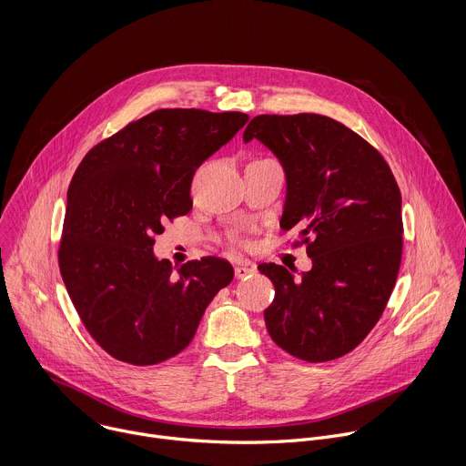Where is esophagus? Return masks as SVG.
Here are the masks:
<instances>
[{
  "label": "esophagus",
  "mask_w": 466,
  "mask_h": 466,
  "mask_svg": "<svg viewBox=\"0 0 466 466\" xmlns=\"http://www.w3.org/2000/svg\"><path fill=\"white\" fill-rule=\"evenodd\" d=\"M254 273H256V265L254 263H239V265H236V269H234V275H236L238 280H243V279H247V277H250Z\"/></svg>",
  "instance_id": "esophagus-1"
}]
</instances>
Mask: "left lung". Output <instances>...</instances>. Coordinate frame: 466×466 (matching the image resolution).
I'll use <instances>...</instances> for the list:
<instances>
[{
    "instance_id": "1",
    "label": "left lung",
    "mask_w": 466,
    "mask_h": 466,
    "mask_svg": "<svg viewBox=\"0 0 466 466\" xmlns=\"http://www.w3.org/2000/svg\"><path fill=\"white\" fill-rule=\"evenodd\" d=\"M282 164L284 230L300 228L313 268L295 279L261 263L275 299L263 311L271 339L320 363L354 350L381 317L402 258V197L383 157L343 123L320 114L256 116L243 142Z\"/></svg>"
}]
</instances>
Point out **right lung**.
Here are the masks:
<instances>
[{
	"mask_svg": "<svg viewBox=\"0 0 466 466\" xmlns=\"http://www.w3.org/2000/svg\"><path fill=\"white\" fill-rule=\"evenodd\" d=\"M248 121L243 112L162 108L96 146L68 187L60 275L90 336L112 358L157 365L182 352L234 277L219 258L180 269L153 252L186 216L191 178Z\"/></svg>",
	"mask_w": 466,
	"mask_h": 466,
	"instance_id": "add662e5",
	"label": "right lung"
}]
</instances>
